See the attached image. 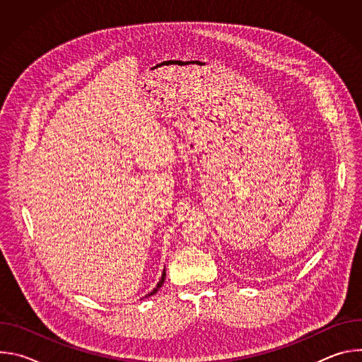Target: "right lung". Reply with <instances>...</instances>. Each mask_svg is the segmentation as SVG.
<instances>
[{"label":"right lung","instance_id":"right-lung-1","mask_svg":"<svg viewBox=\"0 0 362 362\" xmlns=\"http://www.w3.org/2000/svg\"><path fill=\"white\" fill-rule=\"evenodd\" d=\"M165 279H166V269H163V274H162V278H160V281L158 282V285H156V288H154L151 292H148L147 295H146V298L147 296H151V295H154V293H156L160 288H162V285H163V282H165Z\"/></svg>","mask_w":362,"mask_h":362}]
</instances>
